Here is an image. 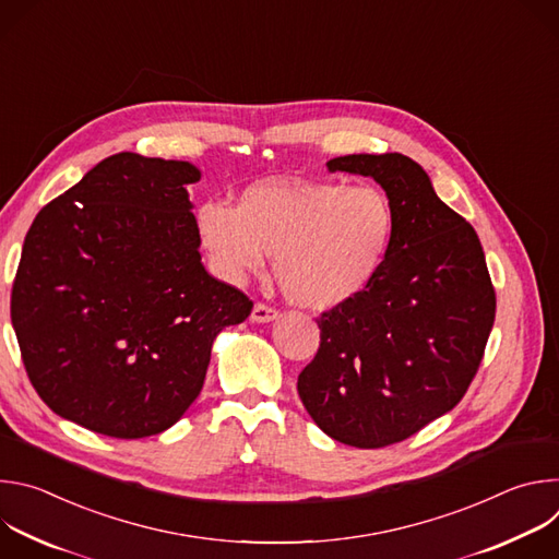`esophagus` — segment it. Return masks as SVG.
Masks as SVG:
<instances>
[{
	"mask_svg": "<svg viewBox=\"0 0 559 559\" xmlns=\"http://www.w3.org/2000/svg\"><path fill=\"white\" fill-rule=\"evenodd\" d=\"M276 318H278V309H274L265 302H257L252 313H250L252 323H272V321H276Z\"/></svg>",
	"mask_w": 559,
	"mask_h": 559,
	"instance_id": "obj_1",
	"label": "esophagus"
}]
</instances>
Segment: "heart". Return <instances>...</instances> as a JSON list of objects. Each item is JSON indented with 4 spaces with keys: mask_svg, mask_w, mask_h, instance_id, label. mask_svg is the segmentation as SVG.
Wrapping results in <instances>:
<instances>
[{
    "mask_svg": "<svg viewBox=\"0 0 559 559\" xmlns=\"http://www.w3.org/2000/svg\"><path fill=\"white\" fill-rule=\"evenodd\" d=\"M194 229L218 278L241 285L274 257L283 296L325 311L371 285L389 254L395 214L373 186L270 179L246 188L236 207L201 203Z\"/></svg>",
    "mask_w": 559,
    "mask_h": 559,
    "instance_id": "heart-1",
    "label": "heart"
}]
</instances>
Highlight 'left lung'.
<instances>
[{"instance_id":"8db88e82","label":"left lung","mask_w":559,"mask_h":559,"mask_svg":"<svg viewBox=\"0 0 559 559\" xmlns=\"http://www.w3.org/2000/svg\"><path fill=\"white\" fill-rule=\"evenodd\" d=\"M328 170L371 177L395 231L371 285L316 318L321 347L298 376V395L330 438L380 449L462 401L496 321V292L480 238L414 158L347 154Z\"/></svg>"}]
</instances>
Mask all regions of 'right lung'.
<instances>
[{"instance_id": "1", "label": "right lung", "mask_w": 559, "mask_h": 559, "mask_svg": "<svg viewBox=\"0 0 559 559\" xmlns=\"http://www.w3.org/2000/svg\"><path fill=\"white\" fill-rule=\"evenodd\" d=\"M201 170L119 152L33 221L11 296L26 373L61 418L134 440L201 393L214 338L252 300L201 263Z\"/></svg>"}]
</instances>
